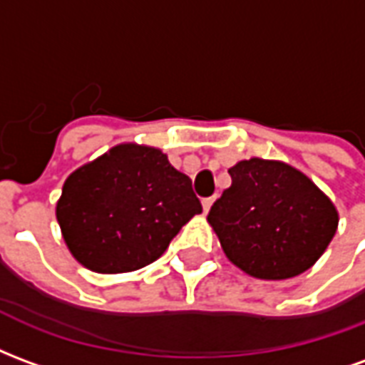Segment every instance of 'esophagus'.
<instances>
[{
    "label": "esophagus",
    "instance_id": "obj_1",
    "mask_svg": "<svg viewBox=\"0 0 365 365\" xmlns=\"http://www.w3.org/2000/svg\"><path fill=\"white\" fill-rule=\"evenodd\" d=\"M215 203V197H207L201 201V205H203V213H209V209H211V205Z\"/></svg>",
    "mask_w": 365,
    "mask_h": 365
}]
</instances>
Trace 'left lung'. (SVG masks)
<instances>
[{
  "mask_svg": "<svg viewBox=\"0 0 365 365\" xmlns=\"http://www.w3.org/2000/svg\"><path fill=\"white\" fill-rule=\"evenodd\" d=\"M229 174L230 187L207 215L225 256L258 279L307 272L336 235L338 211L329 195L279 160H240Z\"/></svg>",
  "mask_w": 365,
  "mask_h": 365,
  "instance_id": "obj_1",
  "label": "left lung"
}]
</instances>
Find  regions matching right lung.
Listing matches in <instances>:
<instances>
[{
	"instance_id": "obj_1",
	"label": "right lung",
	"mask_w": 365,
	"mask_h": 365,
	"mask_svg": "<svg viewBox=\"0 0 365 365\" xmlns=\"http://www.w3.org/2000/svg\"><path fill=\"white\" fill-rule=\"evenodd\" d=\"M201 203L160 148L123 143L68 175L56 203L62 238L83 268L135 272L158 260Z\"/></svg>"
}]
</instances>
